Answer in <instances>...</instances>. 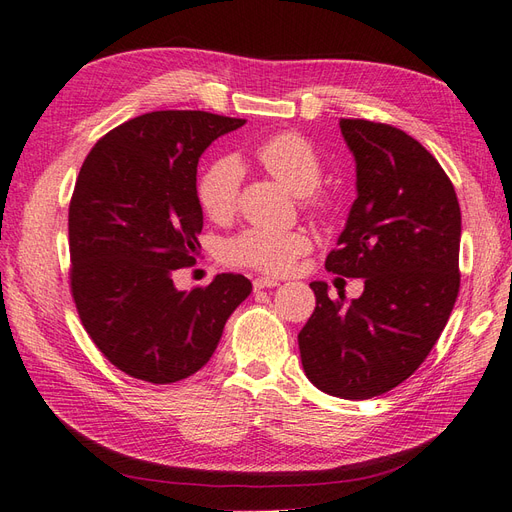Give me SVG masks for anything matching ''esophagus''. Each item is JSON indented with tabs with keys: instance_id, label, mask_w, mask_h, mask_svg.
<instances>
[{
	"instance_id": "34e87169",
	"label": "esophagus",
	"mask_w": 512,
	"mask_h": 512,
	"mask_svg": "<svg viewBox=\"0 0 512 512\" xmlns=\"http://www.w3.org/2000/svg\"><path fill=\"white\" fill-rule=\"evenodd\" d=\"M280 282L275 278H256L254 280V290H260V288H275Z\"/></svg>"
}]
</instances>
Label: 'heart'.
I'll list each match as a JSON object with an SVG mask.
<instances>
[{"mask_svg":"<svg viewBox=\"0 0 512 512\" xmlns=\"http://www.w3.org/2000/svg\"><path fill=\"white\" fill-rule=\"evenodd\" d=\"M256 159L273 178L297 193L312 213H323L325 202L314 189L323 176L316 148L299 133H278L256 148ZM243 170L234 157H222L206 168L198 181V202L213 222H226L237 211ZM310 237L299 228H247L224 243L222 256L232 267L284 275L308 254Z\"/></svg>","mask_w":512,"mask_h":512,"instance_id":"1","label":"heart"}]
</instances>
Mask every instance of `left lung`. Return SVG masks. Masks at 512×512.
Returning a JSON list of instances; mask_svg holds the SVG:
<instances>
[{"label":"left lung","instance_id":"8db88e82","mask_svg":"<svg viewBox=\"0 0 512 512\" xmlns=\"http://www.w3.org/2000/svg\"><path fill=\"white\" fill-rule=\"evenodd\" d=\"M357 163V200L325 269L364 278L357 299H329L299 331L306 377L325 394L364 400L420 368L459 295L461 209L444 168L392 124L340 118Z\"/></svg>","mask_w":512,"mask_h":512}]
</instances>
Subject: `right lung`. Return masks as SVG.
Here are the masks:
<instances>
[{
	"instance_id": "add662e5",
	"label": "right lung",
	"mask_w": 512,
	"mask_h": 512,
	"mask_svg": "<svg viewBox=\"0 0 512 512\" xmlns=\"http://www.w3.org/2000/svg\"><path fill=\"white\" fill-rule=\"evenodd\" d=\"M245 120L165 109L122 122L92 146L68 206L71 293L81 325L133 379L168 385L209 362L228 316L252 293L219 273L178 290L200 254L198 159Z\"/></svg>"
}]
</instances>
